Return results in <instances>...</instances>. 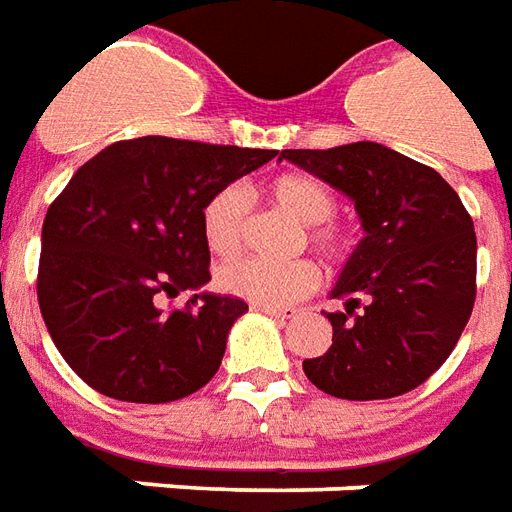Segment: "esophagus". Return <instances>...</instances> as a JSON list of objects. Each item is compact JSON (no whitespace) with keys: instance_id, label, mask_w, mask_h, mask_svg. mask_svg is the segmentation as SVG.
I'll return each instance as SVG.
<instances>
[{"instance_id":"34e87169","label":"esophagus","mask_w":512,"mask_h":512,"mask_svg":"<svg viewBox=\"0 0 512 512\" xmlns=\"http://www.w3.org/2000/svg\"><path fill=\"white\" fill-rule=\"evenodd\" d=\"M252 310L274 315V318H279V321H290V318L296 315V307H271V304H252Z\"/></svg>"}]
</instances>
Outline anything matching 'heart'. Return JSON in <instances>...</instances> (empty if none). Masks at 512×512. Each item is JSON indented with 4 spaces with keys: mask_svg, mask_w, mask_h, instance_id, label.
<instances>
[{
    "mask_svg": "<svg viewBox=\"0 0 512 512\" xmlns=\"http://www.w3.org/2000/svg\"><path fill=\"white\" fill-rule=\"evenodd\" d=\"M268 200L288 211L293 219L307 224V241L315 252L326 260H343L351 249V238L340 224L332 222L337 211V197L323 180L312 175L288 172L279 175L266 186ZM249 194L244 186L230 183L213 191L202 205V238L213 255L235 257L244 246L246 222H249ZM219 285L238 299L252 304H290L315 290L318 271L310 260H290V263H271L244 257L219 268Z\"/></svg>",
    "mask_w": 512,
    "mask_h": 512,
    "instance_id": "obj_1",
    "label": "heart"
}]
</instances>
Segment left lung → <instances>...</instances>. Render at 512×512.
I'll return each mask as SVG.
<instances>
[{"label": "left lung", "instance_id": "left-lung-1", "mask_svg": "<svg viewBox=\"0 0 512 512\" xmlns=\"http://www.w3.org/2000/svg\"><path fill=\"white\" fill-rule=\"evenodd\" d=\"M279 158L351 197L365 227L332 290L345 301L326 312L332 348L304 359V373L343 400L417 389L447 362L477 296V235L461 197L436 169L378 142Z\"/></svg>", "mask_w": 512, "mask_h": 512}]
</instances>
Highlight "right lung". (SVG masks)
<instances>
[{"label":"right lung","instance_id":"add662e5","mask_svg":"<svg viewBox=\"0 0 512 512\" xmlns=\"http://www.w3.org/2000/svg\"><path fill=\"white\" fill-rule=\"evenodd\" d=\"M277 150L139 136L104 147L49 205L40 235L38 301L62 359L95 392L169 403L222 365L227 334L249 307L194 293L211 279L202 205Z\"/></svg>","mask_w":512,"mask_h":512}]
</instances>
